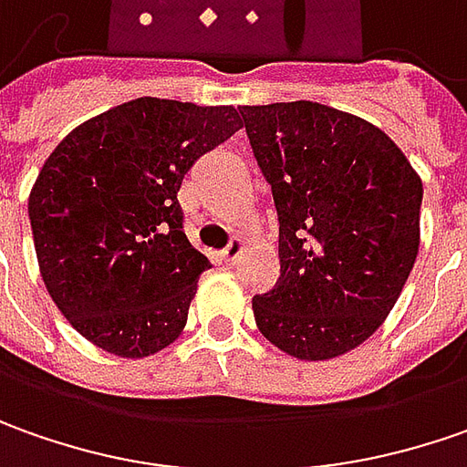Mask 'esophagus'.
Segmentation results:
<instances>
[{
	"instance_id": "obj_1",
	"label": "esophagus",
	"mask_w": 467,
	"mask_h": 467,
	"mask_svg": "<svg viewBox=\"0 0 467 467\" xmlns=\"http://www.w3.org/2000/svg\"><path fill=\"white\" fill-rule=\"evenodd\" d=\"M243 253H245V243H243L240 237H234L233 243H230L227 248L222 250V261H224L227 265H233V264H237V261H240V255H243Z\"/></svg>"
}]
</instances>
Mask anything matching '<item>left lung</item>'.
Instances as JSON below:
<instances>
[{
    "label": "left lung",
    "instance_id": "obj_1",
    "mask_svg": "<svg viewBox=\"0 0 467 467\" xmlns=\"http://www.w3.org/2000/svg\"><path fill=\"white\" fill-rule=\"evenodd\" d=\"M279 214L282 274L253 297L284 354L326 362L364 344L403 292L421 240V178L382 129L330 105H240Z\"/></svg>",
    "mask_w": 467,
    "mask_h": 467
}]
</instances>
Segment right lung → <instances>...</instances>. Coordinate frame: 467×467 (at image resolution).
Masks as SVG:
<instances>
[{"instance_id": "obj_1", "label": "right lung", "mask_w": 467, "mask_h": 467, "mask_svg": "<svg viewBox=\"0 0 467 467\" xmlns=\"http://www.w3.org/2000/svg\"><path fill=\"white\" fill-rule=\"evenodd\" d=\"M240 129L233 105L137 98L79 123L30 188L51 299L89 344L144 359L185 328L209 258L188 243L178 191Z\"/></svg>"}]
</instances>
